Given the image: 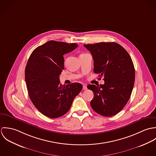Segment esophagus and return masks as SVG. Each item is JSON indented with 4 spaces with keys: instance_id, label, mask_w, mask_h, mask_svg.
Returning a JSON list of instances; mask_svg holds the SVG:
<instances>
[{
    "instance_id": "34e87169",
    "label": "esophagus",
    "mask_w": 156,
    "mask_h": 156,
    "mask_svg": "<svg viewBox=\"0 0 156 156\" xmlns=\"http://www.w3.org/2000/svg\"><path fill=\"white\" fill-rule=\"evenodd\" d=\"M87 89H88V88H87V87L85 85H84L83 86V89L85 90H87Z\"/></svg>"
}]
</instances>
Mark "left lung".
Wrapping results in <instances>:
<instances>
[{
	"label": "left lung",
	"mask_w": 156,
	"mask_h": 156,
	"mask_svg": "<svg viewBox=\"0 0 156 156\" xmlns=\"http://www.w3.org/2000/svg\"><path fill=\"white\" fill-rule=\"evenodd\" d=\"M94 60V72L103 77L104 85H89L94 92L90 105L93 110L105 116L121 111L128 102L133 88L135 70L128 52L116 43L84 44Z\"/></svg>",
	"instance_id": "left-lung-1"
}]
</instances>
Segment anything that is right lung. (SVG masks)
Wrapping results in <instances>:
<instances>
[{
    "instance_id": "add662e5",
    "label": "right lung",
    "mask_w": 156,
    "mask_h": 156,
    "mask_svg": "<svg viewBox=\"0 0 156 156\" xmlns=\"http://www.w3.org/2000/svg\"><path fill=\"white\" fill-rule=\"evenodd\" d=\"M77 46L49 41L36 48L28 59L25 80L29 96L35 108L47 117L56 118L66 114L82 89L79 83L62 85L59 77L64 68V55Z\"/></svg>"
}]
</instances>
